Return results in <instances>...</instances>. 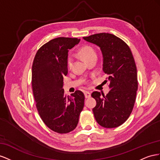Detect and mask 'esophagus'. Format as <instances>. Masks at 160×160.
Segmentation results:
<instances>
[{
	"mask_svg": "<svg viewBox=\"0 0 160 160\" xmlns=\"http://www.w3.org/2000/svg\"><path fill=\"white\" fill-rule=\"evenodd\" d=\"M84 96H85V98H88L90 97L91 96V94L90 92H88V91H85L84 92Z\"/></svg>",
	"mask_w": 160,
	"mask_h": 160,
	"instance_id": "34e87169",
	"label": "esophagus"
}]
</instances>
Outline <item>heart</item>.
Returning a JSON list of instances; mask_svg holds the SVG:
<instances>
[{"instance_id":"b5f03b06","label":"heart","mask_w":160,"mask_h":160,"mask_svg":"<svg viewBox=\"0 0 160 160\" xmlns=\"http://www.w3.org/2000/svg\"><path fill=\"white\" fill-rule=\"evenodd\" d=\"M80 56L82 57L84 60L87 62L89 61L90 59H92L94 57H97V52L94 50V49L90 46H85L82 48L80 49L79 52ZM73 65V57L71 55H70L68 58V66L69 68H72Z\"/></svg>"}]
</instances>
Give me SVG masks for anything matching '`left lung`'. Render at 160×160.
<instances>
[{"label":"left lung","instance_id":"left-lung-1","mask_svg":"<svg viewBox=\"0 0 160 160\" xmlns=\"http://www.w3.org/2000/svg\"><path fill=\"white\" fill-rule=\"evenodd\" d=\"M86 42L100 48L102 54V70L108 76L109 92L104 96L94 91L97 101L92 111L96 121L105 128L121 125L133 111L138 88L135 62L129 47L111 33H100L84 37Z\"/></svg>","mask_w":160,"mask_h":160}]
</instances>
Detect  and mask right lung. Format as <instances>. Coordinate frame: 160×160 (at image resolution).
<instances>
[{"label": "right lung", "instance_id": "obj_1", "mask_svg": "<svg viewBox=\"0 0 160 160\" xmlns=\"http://www.w3.org/2000/svg\"><path fill=\"white\" fill-rule=\"evenodd\" d=\"M80 39L58 38L41 47L32 66V88L39 115L49 128L58 133L74 130L84 105V94L76 90L66 96L62 88L68 74V50Z\"/></svg>", "mask_w": 160, "mask_h": 160}]
</instances>
